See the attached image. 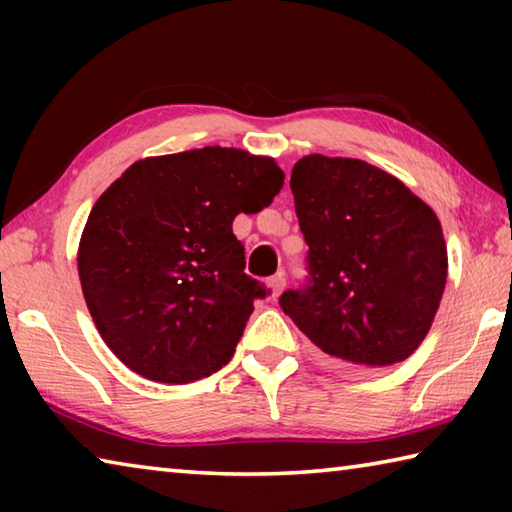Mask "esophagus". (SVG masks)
Here are the masks:
<instances>
[{
    "mask_svg": "<svg viewBox=\"0 0 512 512\" xmlns=\"http://www.w3.org/2000/svg\"><path fill=\"white\" fill-rule=\"evenodd\" d=\"M266 284L268 289H271V298H277L284 291V287H287V277H284V273H277L273 277H268Z\"/></svg>",
    "mask_w": 512,
    "mask_h": 512,
    "instance_id": "esophagus-1",
    "label": "esophagus"
}]
</instances>
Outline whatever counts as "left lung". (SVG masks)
Listing matches in <instances>:
<instances>
[{
  "mask_svg": "<svg viewBox=\"0 0 512 512\" xmlns=\"http://www.w3.org/2000/svg\"><path fill=\"white\" fill-rule=\"evenodd\" d=\"M291 192L311 277L282 293L284 314L352 372L409 359L447 282L436 212L384 169L320 153L293 164Z\"/></svg>",
  "mask_w": 512,
  "mask_h": 512,
  "instance_id": "obj_1",
  "label": "left lung"
}]
</instances>
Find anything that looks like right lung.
<instances>
[{
  "instance_id": "1",
  "label": "right lung",
  "mask_w": 512,
  "mask_h": 512,
  "mask_svg": "<svg viewBox=\"0 0 512 512\" xmlns=\"http://www.w3.org/2000/svg\"><path fill=\"white\" fill-rule=\"evenodd\" d=\"M282 185L273 158L205 146L137 160L99 196L79 277L119 361L160 384H189L232 359L255 298L266 296L244 273L232 221L262 212Z\"/></svg>"
}]
</instances>
